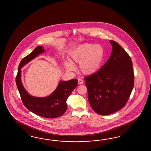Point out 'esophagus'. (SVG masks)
Here are the masks:
<instances>
[{
    "instance_id": "esophagus-1",
    "label": "esophagus",
    "mask_w": 151,
    "mask_h": 151,
    "mask_svg": "<svg viewBox=\"0 0 151 151\" xmlns=\"http://www.w3.org/2000/svg\"><path fill=\"white\" fill-rule=\"evenodd\" d=\"M84 82V80L81 78H78V84H83Z\"/></svg>"
}]
</instances>
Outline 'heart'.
<instances>
[{"instance_id":"b5f03b06","label":"heart","mask_w":151,"mask_h":151,"mask_svg":"<svg viewBox=\"0 0 151 151\" xmlns=\"http://www.w3.org/2000/svg\"><path fill=\"white\" fill-rule=\"evenodd\" d=\"M70 55L74 62L80 63V70L82 73L91 74L97 71L101 66L104 58V50L99 44L84 43L73 49ZM65 65L70 70L75 68L71 61H67Z\"/></svg>"}]
</instances>
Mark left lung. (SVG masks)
<instances>
[{
    "label": "left lung",
    "mask_w": 151,
    "mask_h": 151,
    "mask_svg": "<svg viewBox=\"0 0 151 151\" xmlns=\"http://www.w3.org/2000/svg\"><path fill=\"white\" fill-rule=\"evenodd\" d=\"M112 53L98 71L85 78L91 107L98 114H114L127 102L134 84L131 58L120 45L109 40Z\"/></svg>",
    "instance_id": "8db88e82"
}]
</instances>
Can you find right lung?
<instances>
[{"mask_svg":"<svg viewBox=\"0 0 151 151\" xmlns=\"http://www.w3.org/2000/svg\"><path fill=\"white\" fill-rule=\"evenodd\" d=\"M44 52L42 46L36 47L30 54L24 57L19 65L16 83L21 100L26 108L36 115L43 117L53 119L64 114L67 109L66 101L75 88L78 85V80L60 81L56 89L48 97L39 98L30 96L21 82V68L38 55Z\"/></svg>","mask_w":151,"mask_h":151,"instance_id":"right-lung-1","label":"right lung"}]
</instances>
